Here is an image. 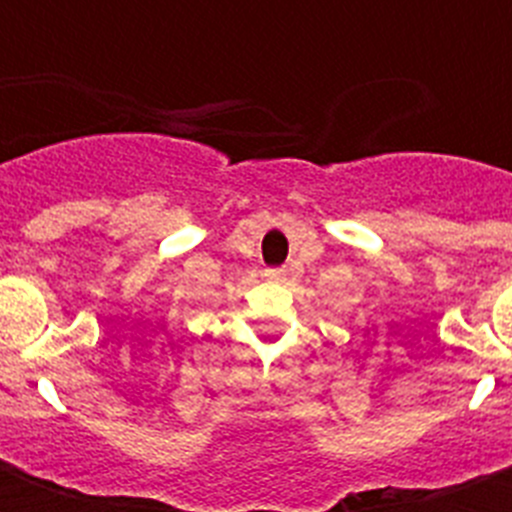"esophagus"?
<instances>
[{"label":"esophagus","instance_id":"34e87169","mask_svg":"<svg viewBox=\"0 0 512 512\" xmlns=\"http://www.w3.org/2000/svg\"><path fill=\"white\" fill-rule=\"evenodd\" d=\"M265 276L273 281H284L287 279V271H284V268H268V271H265Z\"/></svg>","mask_w":512,"mask_h":512}]
</instances>
